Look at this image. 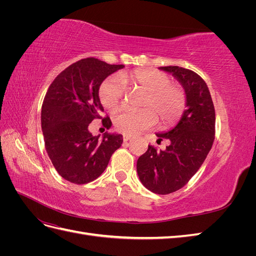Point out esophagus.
I'll return each instance as SVG.
<instances>
[{"label":"esophagus","mask_w":256,"mask_h":256,"mask_svg":"<svg viewBox=\"0 0 256 256\" xmlns=\"http://www.w3.org/2000/svg\"><path fill=\"white\" fill-rule=\"evenodd\" d=\"M131 138H132V136H128V134H124V136H122V140H124V142H128Z\"/></svg>","instance_id":"obj_1"}]
</instances>
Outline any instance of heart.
Here are the masks:
<instances>
[{
    "label": "heart",
    "instance_id": "1",
    "mask_svg": "<svg viewBox=\"0 0 256 256\" xmlns=\"http://www.w3.org/2000/svg\"><path fill=\"white\" fill-rule=\"evenodd\" d=\"M124 82L145 92V96L141 102L142 111H122L114 116V126L120 132L136 134L152 128L157 118L164 126H172L180 120L187 104L186 92L182 84L171 81L168 74L156 69H136L106 79L98 92L104 109L115 111L122 104Z\"/></svg>",
    "mask_w": 256,
    "mask_h": 256
}]
</instances>
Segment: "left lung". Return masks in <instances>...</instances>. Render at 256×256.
<instances>
[{"label": "left lung", "mask_w": 256, "mask_h": 256, "mask_svg": "<svg viewBox=\"0 0 256 256\" xmlns=\"http://www.w3.org/2000/svg\"><path fill=\"white\" fill-rule=\"evenodd\" d=\"M180 81L187 95V110L177 126L158 134L159 142L170 141L164 150L148 145L136 162L138 175L145 187L157 194L182 189L203 164L214 140L216 112L210 92L200 76L178 66L161 67Z\"/></svg>", "instance_id": "left-lung-1"}]
</instances>
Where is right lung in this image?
Instances as JSON below:
<instances>
[{"instance_id": "right-lung-1", "label": "right lung", "mask_w": 256, "mask_h": 256, "mask_svg": "<svg viewBox=\"0 0 256 256\" xmlns=\"http://www.w3.org/2000/svg\"><path fill=\"white\" fill-rule=\"evenodd\" d=\"M124 65H110L95 58L80 60L53 80L42 106V129L46 150L58 173L76 184L95 180L106 170L112 154L122 144V134L92 136L88 125L102 118L99 86Z\"/></svg>"}]
</instances>
